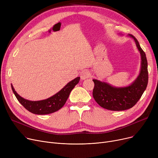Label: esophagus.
Masks as SVG:
<instances>
[{"mask_svg":"<svg viewBox=\"0 0 158 158\" xmlns=\"http://www.w3.org/2000/svg\"><path fill=\"white\" fill-rule=\"evenodd\" d=\"M89 72L87 70H83L80 72V77L81 79L82 80H85L86 79H88L89 77Z\"/></svg>","mask_w":158,"mask_h":158,"instance_id":"obj_1","label":"esophagus"}]
</instances>
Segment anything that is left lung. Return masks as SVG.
Wrapping results in <instances>:
<instances>
[{"label":"left lung","mask_w":158,"mask_h":158,"mask_svg":"<svg viewBox=\"0 0 158 158\" xmlns=\"http://www.w3.org/2000/svg\"><path fill=\"white\" fill-rule=\"evenodd\" d=\"M141 55V69L138 77L132 83L126 87L117 88L106 82L93 79L94 88L93 97L98 105L111 111H123L133 107L143 95L148 84L147 60L145 53L141 48L137 39L132 35Z\"/></svg>","instance_id":"obj_1"}]
</instances>
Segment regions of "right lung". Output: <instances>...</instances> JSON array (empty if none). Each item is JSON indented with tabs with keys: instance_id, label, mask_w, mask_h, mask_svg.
Instances as JSON below:
<instances>
[{
	"instance_id": "obj_1",
	"label": "right lung",
	"mask_w": 158,
	"mask_h": 158,
	"mask_svg": "<svg viewBox=\"0 0 158 158\" xmlns=\"http://www.w3.org/2000/svg\"><path fill=\"white\" fill-rule=\"evenodd\" d=\"M80 77H77L69 82L59 92L45 100L31 101L20 97L16 92L11 85L13 92L19 102L27 110L36 114H47L52 113L60 110L64 105L70 95L71 91L79 82Z\"/></svg>"
}]
</instances>
